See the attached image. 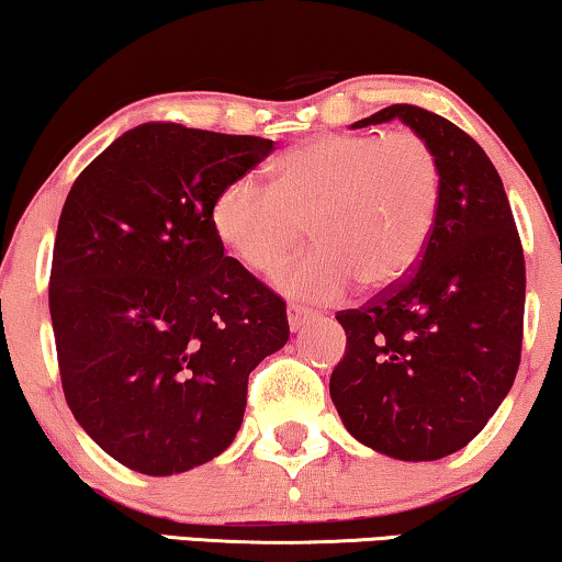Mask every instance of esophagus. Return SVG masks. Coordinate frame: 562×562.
Wrapping results in <instances>:
<instances>
[{
  "instance_id": "obj_1",
  "label": "esophagus",
  "mask_w": 562,
  "mask_h": 562,
  "mask_svg": "<svg viewBox=\"0 0 562 562\" xmlns=\"http://www.w3.org/2000/svg\"><path fill=\"white\" fill-rule=\"evenodd\" d=\"M286 317H289L291 333H299V329H304L312 322V312L304 310V306H299V304H289Z\"/></svg>"
}]
</instances>
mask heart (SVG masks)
<instances>
[{"label": "heart", "mask_w": 562, "mask_h": 562, "mask_svg": "<svg viewBox=\"0 0 562 562\" xmlns=\"http://www.w3.org/2000/svg\"><path fill=\"white\" fill-rule=\"evenodd\" d=\"M440 194V160L412 130L322 133L283 153L271 183L229 179L212 202V229L245 268L271 273L312 225L322 248L283 268L276 286L329 304L358 281L373 291L402 283L425 256Z\"/></svg>", "instance_id": "heart-1"}]
</instances>
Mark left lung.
<instances>
[{
    "label": "left lung",
    "instance_id": "left-lung-1",
    "mask_svg": "<svg viewBox=\"0 0 562 562\" xmlns=\"http://www.w3.org/2000/svg\"><path fill=\"white\" fill-rule=\"evenodd\" d=\"M389 120L432 145L440 210L402 283L337 312L348 345L329 396L368 448L437 460L465 448L509 394L525 333V252L498 171L471 135L414 104H391L352 127Z\"/></svg>",
    "mask_w": 562,
    "mask_h": 562
}]
</instances>
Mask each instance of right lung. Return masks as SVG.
Wrapping results in <instances>:
<instances>
[{
    "label": "right lung",
    "instance_id": "1",
    "mask_svg": "<svg viewBox=\"0 0 562 562\" xmlns=\"http://www.w3.org/2000/svg\"><path fill=\"white\" fill-rule=\"evenodd\" d=\"M273 140L145 122L68 191L50 319L68 409L130 471L217 458L243 425L248 375L289 340L286 302L225 256L212 202Z\"/></svg>",
    "mask_w": 562,
    "mask_h": 562
}]
</instances>
